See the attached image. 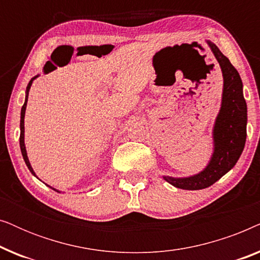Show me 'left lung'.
Listing matches in <instances>:
<instances>
[{"instance_id": "8db88e82", "label": "left lung", "mask_w": 260, "mask_h": 260, "mask_svg": "<svg viewBox=\"0 0 260 260\" xmlns=\"http://www.w3.org/2000/svg\"><path fill=\"white\" fill-rule=\"evenodd\" d=\"M207 42L222 72L221 106L213 126V154L204 170L187 177L163 176L167 182L186 190L212 186L236 166L246 142L247 105L243 94V81L230 60L209 40Z\"/></svg>"}]
</instances>
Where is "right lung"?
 I'll use <instances>...</instances> for the list:
<instances>
[{
	"label": "right lung",
	"instance_id": "obj_1",
	"mask_svg": "<svg viewBox=\"0 0 260 260\" xmlns=\"http://www.w3.org/2000/svg\"><path fill=\"white\" fill-rule=\"evenodd\" d=\"M39 76H35L34 78H31L29 83H28L27 85V88H26V99H24V104L22 106V109H21V119H20V148H21V152H22V156H23V159L24 162H26V165L28 167V169H29V172L33 174L34 176L35 175V172L33 170V168H31L30 163H29V159H28V156H27V150H26V145H24V113H26V108H27V102H28V93H29V90H30V86L31 84H33V81L37 79ZM38 177V176H37ZM48 186V184H47ZM51 187V186H48ZM53 190L58 191V193H60V191L58 189H55V188L51 187Z\"/></svg>",
	"mask_w": 260,
	"mask_h": 260
}]
</instances>
